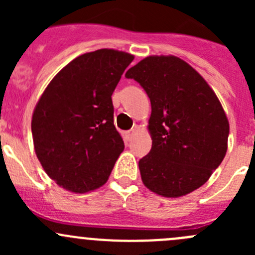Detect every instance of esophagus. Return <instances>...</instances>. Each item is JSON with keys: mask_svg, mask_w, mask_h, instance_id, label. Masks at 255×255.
<instances>
[{"mask_svg": "<svg viewBox=\"0 0 255 255\" xmlns=\"http://www.w3.org/2000/svg\"><path fill=\"white\" fill-rule=\"evenodd\" d=\"M133 134H134V129H129V130H127V132L125 133V135H126V140H127V142H129V140L132 139Z\"/></svg>", "mask_w": 255, "mask_h": 255, "instance_id": "obj_1", "label": "esophagus"}]
</instances>
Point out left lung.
<instances>
[{"label": "left lung", "instance_id": "8db88e82", "mask_svg": "<svg viewBox=\"0 0 255 255\" xmlns=\"http://www.w3.org/2000/svg\"><path fill=\"white\" fill-rule=\"evenodd\" d=\"M126 78L151 105V149L139 160L146 187L165 197L190 194L207 181L227 151L230 125L204 78L176 56H148Z\"/></svg>", "mask_w": 255, "mask_h": 255}]
</instances>
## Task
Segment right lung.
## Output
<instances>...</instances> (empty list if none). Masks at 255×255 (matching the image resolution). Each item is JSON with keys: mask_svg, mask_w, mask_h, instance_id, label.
<instances>
[{"mask_svg": "<svg viewBox=\"0 0 255 255\" xmlns=\"http://www.w3.org/2000/svg\"><path fill=\"white\" fill-rule=\"evenodd\" d=\"M133 59L113 49L80 55L38 101L32 118L35 153L64 189L81 194L104 185L125 149L113 125L111 96Z\"/></svg>", "mask_w": 255, "mask_h": 255, "instance_id": "obj_1", "label": "right lung"}]
</instances>
